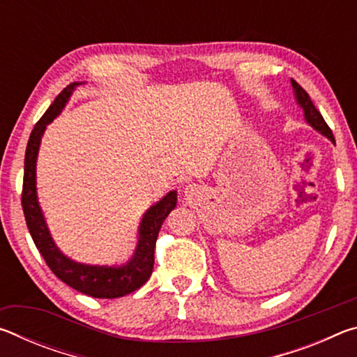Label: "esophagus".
I'll list each match as a JSON object with an SVG mask.
<instances>
[{
    "label": "esophagus",
    "instance_id": "1",
    "mask_svg": "<svg viewBox=\"0 0 357 357\" xmlns=\"http://www.w3.org/2000/svg\"><path fill=\"white\" fill-rule=\"evenodd\" d=\"M195 190H197V187L190 184V185H187V187H185V190H184V192H185V195H189V197H190V195H193V193H195Z\"/></svg>",
    "mask_w": 357,
    "mask_h": 357
}]
</instances>
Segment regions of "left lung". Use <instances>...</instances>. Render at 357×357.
I'll return each mask as SVG.
<instances>
[{
    "mask_svg": "<svg viewBox=\"0 0 357 357\" xmlns=\"http://www.w3.org/2000/svg\"><path fill=\"white\" fill-rule=\"evenodd\" d=\"M291 86H293V91L296 96V102H298L299 107L304 110V118L307 123H309L313 129L318 130L319 134L324 135L326 138H329L332 143H335V138L332 135V130L329 129V126L326 124L324 118L321 116V113L317 110V107L313 105V102L310 99V96L305 93V89L301 86V84L293 80L291 78Z\"/></svg>",
    "mask_w": 357,
    "mask_h": 357,
    "instance_id": "8db88e82",
    "label": "left lung"
}]
</instances>
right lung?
<instances>
[{
  "mask_svg": "<svg viewBox=\"0 0 357 357\" xmlns=\"http://www.w3.org/2000/svg\"><path fill=\"white\" fill-rule=\"evenodd\" d=\"M78 82L70 83L56 96L53 104L48 107L29 135L25 153V173H23V190H22V208L25 214L26 227L34 241L36 247L44 257L48 268L59 280L68 283L77 291L99 299L121 298L148 282L154 268V249L157 234L167 215L176 206V190L168 192L167 195L151 206L144 213L138 228V243L134 257L123 266H93L77 263L64 255L53 241L50 229L47 227L44 213L38 200L36 189V162H38L39 146L42 135L47 126L55 119L68 104L70 94L74 93Z\"/></svg>",
  "mask_w": 357,
  "mask_h": 357,
  "instance_id": "add662e5",
  "label": "right lung"
}]
</instances>
